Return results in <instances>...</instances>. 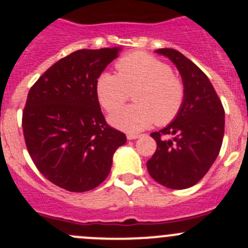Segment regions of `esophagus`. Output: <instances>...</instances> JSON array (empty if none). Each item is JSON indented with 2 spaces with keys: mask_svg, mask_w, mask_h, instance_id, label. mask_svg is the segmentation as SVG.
Here are the masks:
<instances>
[{
  "mask_svg": "<svg viewBox=\"0 0 248 248\" xmlns=\"http://www.w3.org/2000/svg\"><path fill=\"white\" fill-rule=\"evenodd\" d=\"M126 137H127V140H136V139H139L140 135H137V134H127Z\"/></svg>",
  "mask_w": 248,
  "mask_h": 248,
  "instance_id": "obj_1",
  "label": "esophagus"
}]
</instances>
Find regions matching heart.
<instances>
[{
	"mask_svg": "<svg viewBox=\"0 0 248 248\" xmlns=\"http://www.w3.org/2000/svg\"><path fill=\"white\" fill-rule=\"evenodd\" d=\"M118 75L104 72L96 80L100 105L108 113L121 108L134 93L131 106L114 113L112 125L127 132L146 129L155 122L166 125L180 114L186 99V87L165 61L137 51L119 59Z\"/></svg>",
	"mask_w": 248,
	"mask_h": 248,
	"instance_id": "heart-1",
	"label": "heart"
}]
</instances>
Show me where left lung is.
Here are the masks:
<instances>
[{
    "label": "left lung",
    "mask_w": 248,
    "mask_h": 248,
    "mask_svg": "<svg viewBox=\"0 0 248 248\" xmlns=\"http://www.w3.org/2000/svg\"><path fill=\"white\" fill-rule=\"evenodd\" d=\"M182 76L186 99L175 121L152 132L156 149L147 161L153 180L171 189L197 185L215 163L224 136V108L207 76L175 49L161 48ZM170 137V139H166Z\"/></svg>",
    "instance_id": "8db88e82"
}]
</instances>
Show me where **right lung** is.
Here are the masks:
<instances>
[{"instance_id":"1","label":"right lung","mask_w":248,"mask_h":248,"mask_svg":"<svg viewBox=\"0 0 248 248\" xmlns=\"http://www.w3.org/2000/svg\"><path fill=\"white\" fill-rule=\"evenodd\" d=\"M121 48L80 49L60 59L31 87L23 111L26 148L38 171L58 187L83 193L108 176L124 132L107 124L96 80Z\"/></svg>"}]
</instances>
